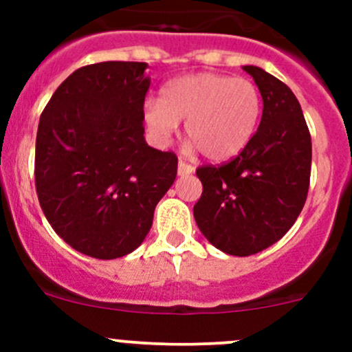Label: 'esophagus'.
Masks as SVG:
<instances>
[{"label": "esophagus", "mask_w": 352, "mask_h": 352, "mask_svg": "<svg viewBox=\"0 0 352 352\" xmlns=\"http://www.w3.org/2000/svg\"><path fill=\"white\" fill-rule=\"evenodd\" d=\"M177 172H179V175H189V173L194 172V166L180 160V162H179V168H177Z\"/></svg>", "instance_id": "1"}]
</instances>
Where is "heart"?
Listing matches in <instances>:
<instances>
[{"mask_svg":"<svg viewBox=\"0 0 352 352\" xmlns=\"http://www.w3.org/2000/svg\"><path fill=\"white\" fill-rule=\"evenodd\" d=\"M261 94L247 78L197 73L168 81L160 98H148L143 117L155 141L165 144L186 120L187 140L211 162L233 158L250 143L258 117Z\"/></svg>","mask_w":352,"mask_h":352,"instance_id":"heart-1","label":"heart"}]
</instances>
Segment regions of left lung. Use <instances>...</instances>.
Instances as JSON below:
<instances>
[{
  "mask_svg": "<svg viewBox=\"0 0 352 352\" xmlns=\"http://www.w3.org/2000/svg\"><path fill=\"white\" fill-rule=\"evenodd\" d=\"M243 69L262 95L261 124L232 162L199 166L202 196L194 206L209 243L239 257L286 235L307 201L311 168V138L298 98L262 67Z\"/></svg>",
  "mask_w": 352,
  "mask_h": 352,
  "instance_id": "8db88e82",
  "label": "left lung"
}]
</instances>
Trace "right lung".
<instances>
[{
    "instance_id": "obj_1",
    "label": "right lung",
    "mask_w": 352,
    "mask_h": 352,
    "mask_svg": "<svg viewBox=\"0 0 352 352\" xmlns=\"http://www.w3.org/2000/svg\"><path fill=\"white\" fill-rule=\"evenodd\" d=\"M146 63L107 61L66 78L38 120L35 189L74 250L110 261L136 250L177 177L172 151L144 141Z\"/></svg>"
}]
</instances>
